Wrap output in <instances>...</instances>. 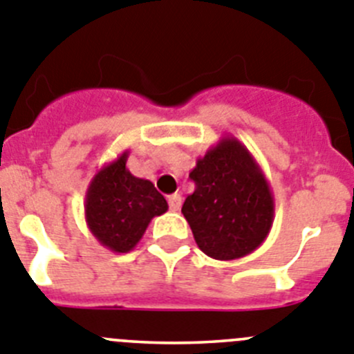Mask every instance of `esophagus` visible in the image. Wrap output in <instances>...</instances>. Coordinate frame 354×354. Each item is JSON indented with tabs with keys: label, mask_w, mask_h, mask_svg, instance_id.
<instances>
[{
	"label": "esophagus",
	"mask_w": 354,
	"mask_h": 354,
	"mask_svg": "<svg viewBox=\"0 0 354 354\" xmlns=\"http://www.w3.org/2000/svg\"><path fill=\"white\" fill-rule=\"evenodd\" d=\"M168 205H170V210L177 212L180 209V205H183V196L180 194H171L170 198H168Z\"/></svg>",
	"instance_id": "1"
}]
</instances>
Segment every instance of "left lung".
<instances>
[{
  "label": "left lung",
  "mask_w": 354,
  "mask_h": 354,
  "mask_svg": "<svg viewBox=\"0 0 354 354\" xmlns=\"http://www.w3.org/2000/svg\"><path fill=\"white\" fill-rule=\"evenodd\" d=\"M194 191L183 214L196 245L221 261L251 254L274 223L270 184L249 149L232 135L210 147L189 171Z\"/></svg>",
  "instance_id": "8db88e82"
}]
</instances>
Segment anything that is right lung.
<instances>
[{
    "instance_id": "obj_1",
    "label": "right lung",
    "mask_w": 354,
    "mask_h": 354,
    "mask_svg": "<svg viewBox=\"0 0 354 354\" xmlns=\"http://www.w3.org/2000/svg\"><path fill=\"white\" fill-rule=\"evenodd\" d=\"M128 156L126 149L96 171L84 202L87 228L112 252L133 251L152 217L168 210L167 200L154 184L128 170Z\"/></svg>"
}]
</instances>
